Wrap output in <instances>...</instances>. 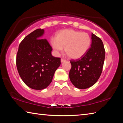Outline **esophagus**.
<instances>
[{
	"label": "esophagus",
	"instance_id": "esophagus-1",
	"mask_svg": "<svg viewBox=\"0 0 123 123\" xmlns=\"http://www.w3.org/2000/svg\"><path fill=\"white\" fill-rule=\"evenodd\" d=\"M66 59H61V62H62V63H63V62H66Z\"/></svg>",
	"mask_w": 123,
	"mask_h": 123
}]
</instances>
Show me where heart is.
Instances as JSON below:
<instances>
[{
    "mask_svg": "<svg viewBox=\"0 0 123 123\" xmlns=\"http://www.w3.org/2000/svg\"><path fill=\"white\" fill-rule=\"evenodd\" d=\"M91 39L86 32H81L73 29H66L57 33L55 39L51 41L53 49L60 54L65 47L68 56L78 59L83 56L91 46Z\"/></svg>",
    "mask_w": 123,
    "mask_h": 123,
    "instance_id": "b5f03b06",
    "label": "heart"
}]
</instances>
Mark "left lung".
I'll return each instance as SVG.
<instances>
[{"label":"left lung","instance_id":"left-lung-1","mask_svg":"<svg viewBox=\"0 0 123 123\" xmlns=\"http://www.w3.org/2000/svg\"><path fill=\"white\" fill-rule=\"evenodd\" d=\"M91 47L80 59L70 61L72 68L69 76L70 81L79 89L92 86L98 80L103 70L105 50L101 39L92 34Z\"/></svg>","mask_w":123,"mask_h":123}]
</instances>
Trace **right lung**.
Wrapping results in <instances>:
<instances>
[{
    "mask_svg": "<svg viewBox=\"0 0 123 123\" xmlns=\"http://www.w3.org/2000/svg\"><path fill=\"white\" fill-rule=\"evenodd\" d=\"M43 29L29 34L20 43L16 66L22 80L30 88L41 90L49 86L61 64V59L51 55L52 49L46 39H40Z\"/></svg>",
    "mask_w": 123,
    "mask_h": 123,
    "instance_id": "1",
    "label": "right lung"
}]
</instances>
